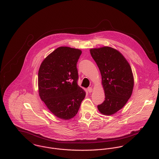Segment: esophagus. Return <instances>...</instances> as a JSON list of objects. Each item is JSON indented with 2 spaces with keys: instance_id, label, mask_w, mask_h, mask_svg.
<instances>
[{
  "instance_id": "esophagus-1",
  "label": "esophagus",
  "mask_w": 159,
  "mask_h": 159,
  "mask_svg": "<svg viewBox=\"0 0 159 159\" xmlns=\"http://www.w3.org/2000/svg\"><path fill=\"white\" fill-rule=\"evenodd\" d=\"M88 92H89V93H91V92H92V91H93V89H92V88L90 87V88H88Z\"/></svg>"
}]
</instances>
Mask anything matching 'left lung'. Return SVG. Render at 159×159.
<instances>
[{
  "label": "left lung",
  "instance_id": "obj_1",
  "mask_svg": "<svg viewBox=\"0 0 159 159\" xmlns=\"http://www.w3.org/2000/svg\"><path fill=\"white\" fill-rule=\"evenodd\" d=\"M91 56L102 75L105 100L97 106L105 115H112L122 109L130 98L134 86L132 68L117 49L103 46L90 49Z\"/></svg>",
  "mask_w": 159,
  "mask_h": 159
}]
</instances>
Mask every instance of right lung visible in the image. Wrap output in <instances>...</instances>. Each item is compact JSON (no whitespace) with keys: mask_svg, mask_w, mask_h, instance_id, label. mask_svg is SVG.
I'll return each mask as SVG.
<instances>
[{"mask_svg":"<svg viewBox=\"0 0 159 159\" xmlns=\"http://www.w3.org/2000/svg\"><path fill=\"white\" fill-rule=\"evenodd\" d=\"M82 51L61 46L42 62L38 73L39 93L49 111L63 120L78 113L86 92L78 84L76 64Z\"/></svg>","mask_w":159,"mask_h":159,"instance_id":"1","label":"right lung"}]
</instances>
